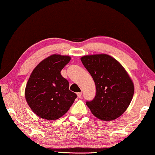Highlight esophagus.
Returning a JSON list of instances; mask_svg holds the SVG:
<instances>
[{"label": "esophagus", "mask_w": 155, "mask_h": 155, "mask_svg": "<svg viewBox=\"0 0 155 155\" xmlns=\"http://www.w3.org/2000/svg\"><path fill=\"white\" fill-rule=\"evenodd\" d=\"M77 95H78V98H81V96H82V92H78L77 93Z\"/></svg>", "instance_id": "esophagus-1"}]
</instances>
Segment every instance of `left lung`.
Returning a JSON list of instances; mask_svg holds the SVG:
<instances>
[{"instance_id":"1","label":"left lung","mask_w":155,"mask_h":155,"mask_svg":"<svg viewBox=\"0 0 155 155\" xmlns=\"http://www.w3.org/2000/svg\"><path fill=\"white\" fill-rule=\"evenodd\" d=\"M96 86L93 100L86 101L92 113L103 121H111L123 114L133 98L132 80L117 61L107 54L81 58Z\"/></svg>"}]
</instances>
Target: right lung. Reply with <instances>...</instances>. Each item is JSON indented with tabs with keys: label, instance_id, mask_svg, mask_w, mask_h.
Wrapping results in <instances>:
<instances>
[{
	"label": "right lung",
	"instance_id": "right-lung-1",
	"mask_svg": "<svg viewBox=\"0 0 155 155\" xmlns=\"http://www.w3.org/2000/svg\"><path fill=\"white\" fill-rule=\"evenodd\" d=\"M71 58L53 54L41 61L29 78L25 99L40 117L55 120L65 115L77 94L69 89V81L61 74Z\"/></svg>",
	"mask_w": 155,
	"mask_h": 155
}]
</instances>
